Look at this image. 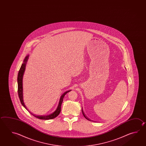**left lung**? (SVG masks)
Returning a JSON list of instances; mask_svg holds the SVG:
<instances>
[{
    "label": "left lung",
    "mask_w": 146,
    "mask_h": 146,
    "mask_svg": "<svg viewBox=\"0 0 146 146\" xmlns=\"http://www.w3.org/2000/svg\"><path fill=\"white\" fill-rule=\"evenodd\" d=\"M82 113H83V115H84V117H85V118L87 119V120H89V119H88V118H87V117H86V115H85V114L84 113V111H83V109H82Z\"/></svg>",
    "instance_id": "obj_1"
}]
</instances>
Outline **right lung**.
<instances>
[{
  "label": "right lung",
  "instance_id": "right-lung-1",
  "mask_svg": "<svg viewBox=\"0 0 146 146\" xmlns=\"http://www.w3.org/2000/svg\"><path fill=\"white\" fill-rule=\"evenodd\" d=\"M28 58V56H26V58H25L24 60V63H23L22 66H21V68L19 69V73H18V76H17V83H18V89H17V92H18V94H19V100L21 104H22L23 106L30 113V111L28 110L27 108L26 107L23 101V84H22V80H23V76L24 74V72L25 71V66H26V63L27 62V61ZM71 90H69L64 92V94L61 96L60 98V99L59 101V103L58 104V108H57V110H55V112L50 114L49 115H33V113H31V115H33V116H35L36 118H37L40 119H42V120H49V119H54L56 118V117H57L59 114L60 113L61 111V104L62 102L63 101V98L64 96L67 93H68L69 91Z\"/></svg>",
  "mask_w": 146,
  "mask_h": 146
}]
</instances>
